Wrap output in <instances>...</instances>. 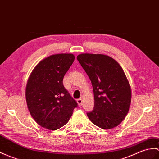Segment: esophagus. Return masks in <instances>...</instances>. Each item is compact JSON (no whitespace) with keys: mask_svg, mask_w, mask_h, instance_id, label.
<instances>
[{"mask_svg":"<svg viewBox=\"0 0 159 159\" xmlns=\"http://www.w3.org/2000/svg\"><path fill=\"white\" fill-rule=\"evenodd\" d=\"M77 103H78V104L79 106H81L83 105V99H77Z\"/></svg>","mask_w":159,"mask_h":159,"instance_id":"1","label":"esophagus"}]
</instances>
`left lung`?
Returning a JSON list of instances; mask_svg holds the SVG:
<instances>
[{"label": "left lung", "mask_w": 159, "mask_h": 159, "mask_svg": "<svg viewBox=\"0 0 159 159\" xmlns=\"http://www.w3.org/2000/svg\"><path fill=\"white\" fill-rule=\"evenodd\" d=\"M77 60L91 81L94 108L87 116L104 129L118 126L127 115L131 101L129 82L120 64L108 55L82 53Z\"/></svg>", "instance_id": "obj_1"}]
</instances>
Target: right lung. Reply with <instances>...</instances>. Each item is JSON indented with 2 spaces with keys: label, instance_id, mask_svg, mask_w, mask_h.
<instances>
[{
  "label": "right lung",
  "instance_id": "obj_1",
  "mask_svg": "<svg viewBox=\"0 0 159 159\" xmlns=\"http://www.w3.org/2000/svg\"><path fill=\"white\" fill-rule=\"evenodd\" d=\"M75 61L72 53L50 55L33 69L25 87V99L36 123L55 131L69 121L76 102L63 85L65 74Z\"/></svg>",
  "mask_w": 159,
  "mask_h": 159
}]
</instances>
